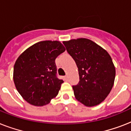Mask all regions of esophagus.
I'll list each match as a JSON object with an SVG mask.
<instances>
[{"label": "esophagus", "instance_id": "esophagus-1", "mask_svg": "<svg viewBox=\"0 0 131 131\" xmlns=\"http://www.w3.org/2000/svg\"><path fill=\"white\" fill-rule=\"evenodd\" d=\"M64 79L65 80H67L68 79V76L67 75H65V76H64Z\"/></svg>", "mask_w": 131, "mask_h": 131}]
</instances>
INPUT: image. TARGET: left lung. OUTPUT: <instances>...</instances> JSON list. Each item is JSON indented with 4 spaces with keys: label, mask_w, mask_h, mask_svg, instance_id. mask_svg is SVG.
Segmentation results:
<instances>
[{
    "label": "left lung",
    "mask_w": 131,
    "mask_h": 131,
    "mask_svg": "<svg viewBox=\"0 0 131 131\" xmlns=\"http://www.w3.org/2000/svg\"><path fill=\"white\" fill-rule=\"evenodd\" d=\"M75 62L80 82L73 86L78 101L87 107L103 102L112 90L116 69L108 52L91 40L80 38L63 41Z\"/></svg>",
    "instance_id": "obj_1"
}]
</instances>
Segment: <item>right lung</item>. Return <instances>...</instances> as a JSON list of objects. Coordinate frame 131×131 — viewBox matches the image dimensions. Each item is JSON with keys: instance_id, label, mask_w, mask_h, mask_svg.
<instances>
[{"instance_id": "add662e5", "label": "right lung", "mask_w": 131, "mask_h": 131, "mask_svg": "<svg viewBox=\"0 0 131 131\" xmlns=\"http://www.w3.org/2000/svg\"><path fill=\"white\" fill-rule=\"evenodd\" d=\"M65 50L58 41H43L29 47L17 58L13 82L28 103L43 106L58 95L63 80L56 76L55 60Z\"/></svg>"}]
</instances>
